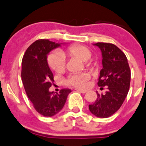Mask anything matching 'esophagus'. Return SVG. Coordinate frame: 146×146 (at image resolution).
<instances>
[{"mask_svg":"<svg viewBox=\"0 0 146 146\" xmlns=\"http://www.w3.org/2000/svg\"><path fill=\"white\" fill-rule=\"evenodd\" d=\"M76 91L78 92L82 93V94H85L87 92V91H86V90H76Z\"/></svg>","mask_w":146,"mask_h":146,"instance_id":"obj_1","label":"esophagus"}]
</instances>
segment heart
<instances>
[{"label": "heart", "mask_w": 146, "mask_h": 146, "mask_svg": "<svg viewBox=\"0 0 146 146\" xmlns=\"http://www.w3.org/2000/svg\"><path fill=\"white\" fill-rule=\"evenodd\" d=\"M66 56L76 57L80 61L86 62L90 60L92 52L87 47L82 45H72L66 50L59 52H54L47 57V62L52 69L56 73H61L65 68ZM88 65H90V64ZM90 76L87 73H81L70 75L66 82L68 85L78 89H85L87 87Z\"/></svg>", "instance_id": "obj_1"}]
</instances>
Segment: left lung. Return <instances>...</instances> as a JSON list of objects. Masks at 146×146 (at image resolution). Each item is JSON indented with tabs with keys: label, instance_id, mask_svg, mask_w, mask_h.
Masks as SVG:
<instances>
[{
	"label": "left lung",
	"instance_id": "1",
	"mask_svg": "<svg viewBox=\"0 0 146 146\" xmlns=\"http://www.w3.org/2000/svg\"><path fill=\"white\" fill-rule=\"evenodd\" d=\"M100 49L103 68L100 70L99 87H108L105 94H97V99L89 105L90 112L98 117L106 118L117 112L129 90L131 71L127 56L111 43L93 44ZM103 88V87H101Z\"/></svg>",
	"mask_w": 146,
	"mask_h": 146
}]
</instances>
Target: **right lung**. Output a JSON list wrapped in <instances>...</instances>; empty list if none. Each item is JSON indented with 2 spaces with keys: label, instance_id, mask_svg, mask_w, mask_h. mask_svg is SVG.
I'll return each instance as SVG.
<instances>
[{
  "label": "right lung",
  "instance_id": "obj_1",
  "mask_svg": "<svg viewBox=\"0 0 146 146\" xmlns=\"http://www.w3.org/2000/svg\"><path fill=\"white\" fill-rule=\"evenodd\" d=\"M64 44L38 40L29 46L23 56L21 79L26 93L36 111L45 117L59 113L71 92L69 89H63L59 94L49 90L54 79L47 63V56L52 50Z\"/></svg>",
  "mask_w": 146,
  "mask_h": 146
}]
</instances>
